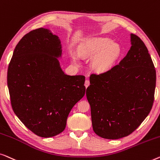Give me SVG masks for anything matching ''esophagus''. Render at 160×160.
I'll return each mask as SVG.
<instances>
[{
  "label": "esophagus",
  "instance_id": "esophagus-1",
  "mask_svg": "<svg viewBox=\"0 0 160 160\" xmlns=\"http://www.w3.org/2000/svg\"><path fill=\"white\" fill-rule=\"evenodd\" d=\"M90 85V81L88 80H86L85 81V88H88V86Z\"/></svg>",
  "mask_w": 160,
  "mask_h": 160
}]
</instances>
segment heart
Wrapping results in <instances>:
<instances>
[{"label": "heart", "instance_id": "heart-1", "mask_svg": "<svg viewBox=\"0 0 160 160\" xmlns=\"http://www.w3.org/2000/svg\"><path fill=\"white\" fill-rule=\"evenodd\" d=\"M82 57H93L91 66L94 70L103 72L109 70L114 66L120 54V49L118 44L113 43L107 38H93L80 50Z\"/></svg>", "mask_w": 160, "mask_h": 160}]
</instances>
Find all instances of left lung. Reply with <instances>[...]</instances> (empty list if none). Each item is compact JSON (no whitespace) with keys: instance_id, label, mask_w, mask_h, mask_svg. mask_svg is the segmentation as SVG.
<instances>
[{"instance_id":"1","label":"left lung","mask_w":160,"mask_h":160,"mask_svg":"<svg viewBox=\"0 0 160 160\" xmlns=\"http://www.w3.org/2000/svg\"><path fill=\"white\" fill-rule=\"evenodd\" d=\"M127 55L111 69L90 76L86 90L93 131L107 139L132 133L152 109L156 70L144 42L130 34Z\"/></svg>"}]
</instances>
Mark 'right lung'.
<instances>
[{"label": "right lung", "instance_id": "add662e5", "mask_svg": "<svg viewBox=\"0 0 160 160\" xmlns=\"http://www.w3.org/2000/svg\"><path fill=\"white\" fill-rule=\"evenodd\" d=\"M62 44L45 28L26 34L13 51L7 84L16 115L38 136L50 138L66 128L71 109L85 95V76L67 75L60 67Z\"/></svg>", "mask_w": 160, "mask_h": 160}]
</instances>
